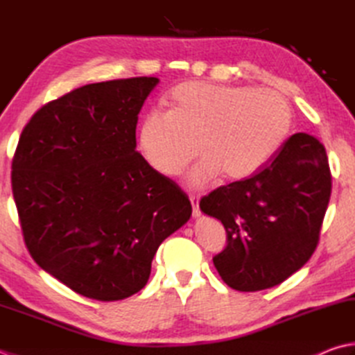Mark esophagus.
<instances>
[{
	"label": "esophagus",
	"instance_id": "esophagus-1",
	"mask_svg": "<svg viewBox=\"0 0 355 355\" xmlns=\"http://www.w3.org/2000/svg\"><path fill=\"white\" fill-rule=\"evenodd\" d=\"M190 202H191V205H193V216L199 218V216H200V210H199V196L191 195V196H190Z\"/></svg>",
	"mask_w": 355,
	"mask_h": 355
}]
</instances>
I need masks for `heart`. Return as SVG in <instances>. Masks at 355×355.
<instances>
[{
	"instance_id": "1",
	"label": "heart",
	"mask_w": 355,
	"mask_h": 355,
	"mask_svg": "<svg viewBox=\"0 0 355 355\" xmlns=\"http://www.w3.org/2000/svg\"><path fill=\"white\" fill-rule=\"evenodd\" d=\"M292 128V110L277 91L185 82L171 92L170 111L155 108L140 125V148L153 168L178 176L200 153L189 182L219 175L243 180L277 155Z\"/></svg>"
}]
</instances>
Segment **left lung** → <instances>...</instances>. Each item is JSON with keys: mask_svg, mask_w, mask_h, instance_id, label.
<instances>
[{"mask_svg": "<svg viewBox=\"0 0 355 355\" xmlns=\"http://www.w3.org/2000/svg\"><path fill=\"white\" fill-rule=\"evenodd\" d=\"M331 190L323 144L297 132L255 175L200 199L227 233L225 249L213 257L224 283L257 292L302 269L317 249Z\"/></svg>", "mask_w": 355, "mask_h": 355, "instance_id": "left-lung-1", "label": "left lung"}]
</instances>
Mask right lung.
Wrapping results in <instances>:
<instances>
[{
	"label": "right lung",
	"mask_w": 355,
	"mask_h": 355,
	"mask_svg": "<svg viewBox=\"0 0 355 355\" xmlns=\"http://www.w3.org/2000/svg\"><path fill=\"white\" fill-rule=\"evenodd\" d=\"M159 83H92L42 106L12 159V193L33 261L80 295L117 302L150 278L189 196L136 151L137 114Z\"/></svg>",
	"instance_id": "add662e5"
}]
</instances>
